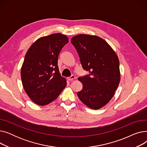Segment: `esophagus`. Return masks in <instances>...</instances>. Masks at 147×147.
<instances>
[{"label": "esophagus", "mask_w": 147, "mask_h": 147, "mask_svg": "<svg viewBox=\"0 0 147 147\" xmlns=\"http://www.w3.org/2000/svg\"><path fill=\"white\" fill-rule=\"evenodd\" d=\"M75 79H76V77L74 76H73V75H72L70 77H68V78H67V79L68 80H69V81H72V80H74Z\"/></svg>", "instance_id": "esophagus-1"}]
</instances>
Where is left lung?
I'll list each match as a JSON object with an SVG mask.
<instances>
[{
	"label": "left lung",
	"instance_id": "1",
	"mask_svg": "<svg viewBox=\"0 0 147 147\" xmlns=\"http://www.w3.org/2000/svg\"><path fill=\"white\" fill-rule=\"evenodd\" d=\"M71 42L83 68L90 73L78 78L83 88L78 96L90 109L98 110L109 102L119 86V58L110 45L97 36L78 34L72 37Z\"/></svg>",
	"mask_w": 147,
	"mask_h": 147
}]
</instances>
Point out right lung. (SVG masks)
Segmentation results:
<instances>
[{
    "mask_svg": "<svg viewBox=\"0 0 147 147\" xmlns=\"http://www.w3.org/2000/svg\"><path fill=\"white\" fill-rule=\"evenodd\" d=\"M68 38L54 33L38 38L28 49L21 69L26 94L37 105H47L56 99L67 85L59 72L58 58Z\"/></svg>",
    "mask_w": 147,
    "mask_h": 147,
    "instance_id": "right-lung-1",
    "label": "right lung"
}]
</instances>
